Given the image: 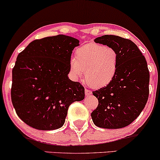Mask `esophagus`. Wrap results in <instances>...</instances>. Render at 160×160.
Wrapping results in <instances>:
<instances>
[{"label":"esophagus","mask_w":160,"mask_h":160,"mask_svg":"<svg viewBox=\"0 0 160 160\" xmlns=\"http://www.w3.org/2000/svg\"><path fill=\"white\" fill-rule=\"evenodd\" d=\"M85 94H86V96H89V95H92V91L89 90V89H85Z\"/></svg>","instance_id":"obj_1"}]
</instances>
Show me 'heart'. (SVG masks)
I'll use <instances>...</instances> for the list:
<instances>
[{
  "label": "heart",
  "instance_id": "heart-1",
  "mask_svg": "<svg viewBox=\"0 0 160 160\" xmlns=\"http://www.w3.org/2000/svg\"><path fill=\"white\" fill-rule=\"evenodd\" d=\"M119 56L115 49L89 43L78 47L75 58L70 62L75 78H81L85 70L86 81L94 88H102L112 82L117 74Z\"/></svg>",
  "mask_w": 160,
  "mask_h": 160
}]
</instances>
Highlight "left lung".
Listing matches in <instances>:
<instances>
[{"instance_id": "obj_1", "label": "left lung", "mask_w": 160, "mask_h": 160, "mask_svg": "<svg viewBox=\"0 0 160 160\" xmlns=\"http://www.w3.org/2000/svg\"><path fill=\"white\" fill-rule=\"evenodd\" d=\"M94 41L115 49L119 60L111 83L92 92L98 105L92 112V119L100 128L126 127L140 115L148 102L150 73L147 61L137 45L128 39L104 35Z\"/></svg>"}]
</instances>
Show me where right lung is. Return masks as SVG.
Returning <instances> with one entry per match:
<instances>
[{
    "instance_id": "right-lung-1",
    "label": "right lung",
    "mask_w": 160,
    "mask_h": 160,
    "mask_svg": "<svg viewBox=\"0 0 160 160\" xmlns=\"http://www.w3.org/2000/svg\"><path fill=\"white\" fill-rule=\"evenodd\" d=\"M79 40L47 37L31 42L18 55L12 71L11 100L18 117L39 130L65 123L69 106L85 97L84 87L68 78L71 56Z\"/></svg>"
}]
</instances>
